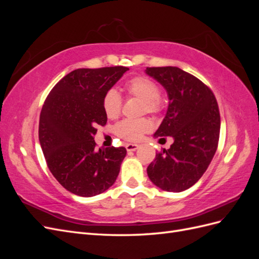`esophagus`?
Instances as JSON below:
<instances>
[{
    "instance_id": "esophagus-1",
    "label": "esophagus",
    "mask_w": 259,
    "mask_h": 259,
    "mask_svg": "<svg viewBox=\"0 0 259 259\" xmlns=\"http://www.w3.org/2000/svg\"><path fill=\"white\" fill-rule=\"evenodd\" d=\"M137 148H138V145H135V144H127V145H126V150H127V152L135 151Z\"/></svg>"
}]
</instances>
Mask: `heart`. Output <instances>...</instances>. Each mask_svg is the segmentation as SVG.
Masks as SVG:
<instances>
[{
    "instance_id": "heart-1",
    "label": "heart",
    "mask_w": 259,
    "mask_h": 259,
    "mask_svg": "<svg viewBox=\"0 0 259 259\" xmlns=\"http://www.w3.org/2000/svg\"><path fill=\"white\" fill-rule=\"evenodd\" d=\"M124 91L127 96L143 100V112L159 113L163 109V99L160 96L158 84L144 75L134 76L125 82ZM122 98L114 89L106 92L103 98V108L106 115L110 119L120 114L122 109ZM150 121L145 119H125L117 123L114 127L115 134L127 142H138L145 133L151 130Z\"/></svg>"
}]
</instances>
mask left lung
<instances>
[{"label":"left lung","mask_w":259,"mask_h":259,"mask_svg":"<svg viewBox=\"0 0 259 259\" xmlns=\"http://www.w3.org/2000/svg\"><path fill=\"white\" fill-rule=\"evenodd\" d=\"M146 73L163 85L169 99L154 137L174 138L169 149L156 153L147 173L164 191H184L205 173L217 150L221 131L217 100L208 86L177 67H148Z\"/></svg>","instance_id":"8db88e82"}]
</instances>
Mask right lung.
Segmentation results:
<instances>
[{"label": "right lung", "instance_id": "1", "mask_svg": "<svg viewBox=\"0 0 259 259\" xmlns=\"http://www.w3.org/2000/svg\"><path fill=\"white\" fill-rule=\"evenodd\" d=\"M128 68L76 69L54 86L38 123V139L48 166L58 183L80 197H94L110 188L126 155L124 147L96 150L97 126H104L106 92Z\"/></svg>", "mask_w": 259, "mask_h": 259}]
</instances>
